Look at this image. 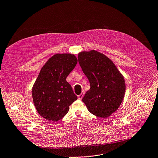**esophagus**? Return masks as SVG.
<instances>
[{
  "mask_svg": "<svg viewBox=\"0 0 158 158\" xmlns=\"http://www.w3.org/2000/svg\"><path fill=\"white\" fill-rule=\"evenodd\" d=\"M84 95V91H82V93H81V94L78 95V99H82V98H83Z\"/></svg>",
  "mask_w": 158,
  "mask_h": 158,
  "instance_id": "obj_1",
  "label": "esophagus"
}]
</instances>
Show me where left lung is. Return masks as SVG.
Segmentation results:
<instances>
[{
  "label": "left lung",
  "mask_w": 158,
  "mask_h": 158,
  "mask_svg": "<svg viewBox=\"0 0 158 158\" xmlns=\"http://www.w3.org/2000/svg\"><path fill=\"white\" fill-rule=\"evenodd\" d=\"M78 61L90 83V89L82 102L94 115L108 117L123 101L125 91L123 76L110 59L95 50L79 53Z\"/></svg>",
  "instance_id": "8db88e82"
}]
</instances>
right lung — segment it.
Returning <instances> with one entry per match:
<instances>
[{
	"label": "right lung",
	"instance_id": "right-lung-1",
	"mask_svg": "<svg viewBox=\"0 0 158 158\" xmlns=\"http://www.w3.org/2000/svg\"><path fill=\"white\" fill-rule=\"evenodd\" d=\"M77 62L73 54H55L41 68L33 85L35 106L41 117L56 122L68 113L77 99L66 78Z\"/></svg>",
	"mask_w": 158,
	"mask_h": 158
}]
</instances>
